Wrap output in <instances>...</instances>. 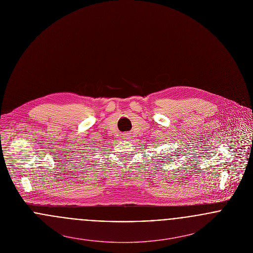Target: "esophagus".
<instances>
[{"mask_svg":"<svg viewBox=\"0 0 253 253\" xmlns=\"http://www.w3.org/2000/svg\"><path fill=\"white\" fill-rule=\"evenodd\" d=\"M127 136H128L127 134H125V135H124V138H125V139H126V137H127Z\"/></svg>","mask_w":253,"mask_h":253,"instance_id":"obj_1","label":"esophagus"}]
</instances>
